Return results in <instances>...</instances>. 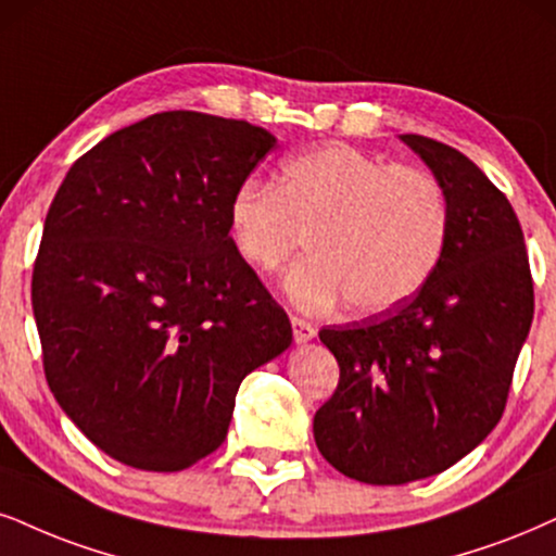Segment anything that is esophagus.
<instances>
[{
  "instance_id": "esophagus-1",
  "label": "esophagus",
  "mask_w": 556,
  "mask_h": 556,
  "mask_svg": "<svg viewBox=\"0 0 556 556\" xmlns=\"http://www.w3.org/2000/svg\"><path fill=\"white\" fill-rule=\"evenodd\" d=\"M291 327H293V340H296L299 345H301V342H309L314 334H317L312 321H306L301 317H291Z\"/></svg>"
}]
</instances>
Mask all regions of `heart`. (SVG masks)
<instances>
[{
    "label": "heart",
    "instance_id": "1",
    "mask_svg": "<svg viewBox=\"0 0 556 556\" xmlns=\"http://www.w3.org/2000/svg\"><path fill=\"white\" fill-rule=\"evenodd\" d=\"M237 255L255 270L283 267L309 235V260L293 267V304L325 312L351 299L383 314L417 296L448 242V195L420 167L389 164L348 143H325L283 162L278 185L239 182L226 205Z\"/></svg>",
    "mask_w": 556,
    "mask_h": 556
}]
</instances>
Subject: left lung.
<instances>
[{
    "mask_svg": "<svg viewBox=\"0 0 556 556\" xmlns=\"http://www.w3.org/2000/svg\"><path fill=\"white\" fill-rule=\"evenodd\" d=\"M448 195L451 226L428 286L392 312L319 340L338 358L334 394L314 415L319 454L366 484L441 475L492 433L533 319L518 216L469 156L404 134Z\"/></svg>",
    "mask_w": 556,
    "mask_h": 556,
    "instance_id": "1",
    "label": "left lung"
}]
</instances>
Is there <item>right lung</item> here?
<instances>
[{
    "label": "right lung",
    "instance_id": "add662e5",
    "mask_svg": "<svg viewBox=\"0 0 556 556\" xmlns=\"http://www.w3.org/2000/svg\"><path fill=\"white\" fill-rule=\"evenodd\" d=\"M276 147L247 121L149 115L72 164L33 267L43 371L115 462L193 467L224 443L239 383L291 345L237 255L226 205Z\"/></svg>",
    "mask_w": 556,
    "mask_h": 556
}]
</instances>
